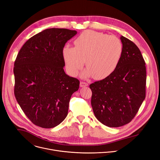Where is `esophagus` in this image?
<instances>
[{"label": "esophagus", "mask_w": 160, "mask_h": 160, "mask_svg": "<svg viewBox=\"0 0 160 160\" xmlns=\"http://www.w3.org/2000/svg\"><path fill=\"white\" fill-rule=\"evenodd\" d=\"M88 86V83L86 82H83V81H81L80 82V86L81 88H83V87H86V86Z\"/></svg>", "instance_id": "esophagus-1"}]
</instances>
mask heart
Returning a JSON list of instances; mask_svg holds the SVG:
<instances>
[{
  "instance_id": "1",
  "label": "heart",
  "mask_w": 160,
  "mask_h": 160,
  "mask_svg": "<svg viewBox=\"0 0 160 160\" xmlns=\"http://www.w3.org/2000/svg\"><path fill=\"white\" fill-rule=\"evenodd\" d=\"M75 47L69 45L63 49L62 55L68 72L76 76L86 60L88 68L82 77L103 79L118 67L123 55V44L117 37L88 30L74 41Z\"/></svg>"
}]
</instances>
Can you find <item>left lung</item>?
Wrapping results in <instances>:
<instances>
[{
  "label": "left lung",
  "mask_w": 160,
  "mask_h": 160,
  "mask_svg": "<svg viewBox=\"0 0 160 160\" xmlns=\"http://www.w3.org/2000/svg\"><path fill=\"white\" fill-rule=\"evenodd\" d=\"M123 55L115 71L91 83V105L98 121L109 127L131 122L145 98L146 67L140 50L123 36Z\"/></svg>",
  "instance_id": "1"
}]
</instances>
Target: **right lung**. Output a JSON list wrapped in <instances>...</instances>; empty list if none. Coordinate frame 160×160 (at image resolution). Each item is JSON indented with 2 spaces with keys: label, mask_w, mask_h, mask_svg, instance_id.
I'll use <instances>...</instances> for the list:
<instances>
[{
  "label": "right lung",
  "mask_w": 160,
  "mask_h": 160,
  "mask_svg": "<svg viewBox=\"0 0 160 160\" xmlns=\"http://www.w3.org/2000/svg\"><path fill=\"white\" fill-rule=\"evenodd\" d=\"M77 33L64 28L46 29L31 37L19 51L14 63V94L30 121L42 128H52L68 113L71 95L80 81L63 70L62 51Z\"/></svg>",
  "instance_id": "right-lung-1"
}]
</instances>
